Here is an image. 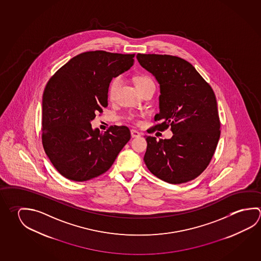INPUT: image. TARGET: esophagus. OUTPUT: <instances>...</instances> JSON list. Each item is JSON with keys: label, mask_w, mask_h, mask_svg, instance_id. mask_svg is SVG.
Returning <instances> with one entry per match:
<instances>
[{"label": "esophagus", "mask_w": 261, "mask_h": 261, "mask_svg": "<svg viewBox=\"0 0 261 261\" xmlns=\"http://www.w3.org/2000/svg\"><path fill=\"white\" fill-rule=\"evenodd\" d=\"M141 136V134L137 131V130H135V129H131V137H138Z\"/></svg>", "instance_id": "obj_1"}]
</instances>
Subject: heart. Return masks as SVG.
<instances>
[{
	"instance_id": "b5f03b06",
	"label": "heart",
	"mask_w": 261,
	"mask_h": 261,
	"mask_svg": "<svg viewBox=\"0 0 261 261\" xmlns=\"http://www.w3.org/2000/svg\"><path fill=\"white\" fill-rule=\"evenodd\" d=\"M122 83H123V77L120 76V75L112 79L110 84H109V88H108V95L110 97V99H115L120 88L122 86ZM136 84H137V88L139 89V91L146 87V86L155 85L153 80L147 75H141V76L137 77L136 78ZM130 119L136 120L134 116H131Z\"/></svg>"
}]
</instances>
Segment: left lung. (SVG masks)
<instances>
[{
  "instance_id": "obj_1",
  "label": "left lung",
  "mask_w": 261,
  "mask_h": 261,
  "mask_svg": "<svg viewBox=\"0 0 261 261\" xmlns=\"http://www.w3.org/2000/svg\"><path fill=\"white\" fill-rule=\"evenodd\" d=\"M144 69L160 83V113L153 128L170 126L173 136L160 139L146 136L144 161L155 177L171 184L187 182L210 163L220 138L216 98L190 62L176 56L137 54Z\"/></svg>"
}]
</instances>
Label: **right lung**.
<instances>
[{"mask_svg": "<svg viewBox=\"0 0 261 261\" xmlns=\"http://www.w3.org/2000/svg\"><path fill=\"white\" fill-rule=\"evenodd\" d=\"M135 54L83 52L62 66L46 83L42 101V144L65 178L86 181L110 169L129 141L127 126L105 133L91 121L108 106L112 79L128 70Z\"/></svg>", "mask_w": 261, "mask_h": 261, "instance_id": "obj_1", "label": "right lung"}]
</instances>
